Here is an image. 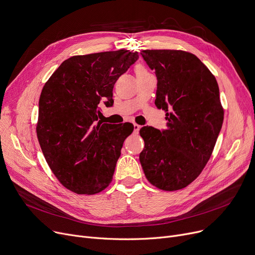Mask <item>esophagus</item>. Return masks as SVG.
<instances>
[{"mask_svg":"<svg viewBox=\"0 0 255 255\" xmlns=\"http://www.w3.org/2000/svg\"><path fill=\"white\" fill-rule=\"evenodd\" d=\"M133 128H134V132H138L140 129V126L136 123H133Z\"/></svg>","mask_w":255,"mask_h":255,"instance_id":"1","label":"esophagus"}]
</instances>
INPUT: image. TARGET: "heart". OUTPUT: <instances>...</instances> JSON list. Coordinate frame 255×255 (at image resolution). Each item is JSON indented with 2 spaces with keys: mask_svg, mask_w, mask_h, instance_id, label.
<instances>
[{
  "mask_svg": "<svg viewBox=\"0 0 255 255\" xmlns=\"http://www.w3.org/2000/svg\"><path fill=\"white\" fill-rule=\"evenodd\" d=\"M146 73H150L149 70L145 68V67L143 65H137L135 67V74L136 76L137 75H141V74H146Z\"/></svg>",
  "mask_w": 255,
  "mask_h": 255,
  "instance_id": "b5f03b06",
  "label": "heart"
}]
</instances>
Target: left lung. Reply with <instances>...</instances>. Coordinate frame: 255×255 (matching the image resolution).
I'll return each instance as SVG.
<instances>
[{
	"mask_svg": "<svg viewBox=\"0 0 255 255\" xmlns=\"http://www.w3.org/2000/svg\"><path fill=\"white\" fill-rule=\"evenodd\" d=\"M140 55L155 71V105L166 112V129L144 126L139 161L157 188L176 191L203 171L222 127L217 80L193 53L178 49H145Z\"/></svg>",
	"mask_w": 255,
	"mask_h": 255,
	"instance_id": "obj_1",
	"label": "left lung"
}]
</instances>
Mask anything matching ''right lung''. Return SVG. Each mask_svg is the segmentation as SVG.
<instances>
[{
	"mask_svg": "<svg viewBox=\"0 0 255 255\" xmlns=\"http://www.w3.org/2000/svg\"><path fill=\"white\" fill-rule=\"evenodd\" d=\"M138 59L127 49L73 56L45 83L36 126L46 162L59 182L77 194L104 190L113 180L132 124H102L100 103H114L118 78Z\"/></svg>",
	"mask_w": 255,
	"mask_h": 255,
	"instance_id": "1",
	"label": "right lung"
}]
</instances>
